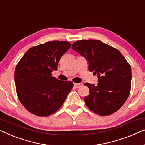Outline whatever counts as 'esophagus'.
<instances>
[{
	"instance_id": "esophagus-1",
	"label": "esophagus",
	"mask_w": 145,
	"mask_h": 145,
	"mask_svg": "<svg viewBox=\"0 0 145 145\" xmlns=\"http://www.w3.org/2000/svg\"><path fill=\"white\" fill-rule=\"evenodd\" d=\"M73 85H74L75 87H76V88H79V87H81L83 85L82 83H73Z\"/></svg>"
}]
</instances>
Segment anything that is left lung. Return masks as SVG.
<instances>
[{
	"label": "left lung",
	"instance_id": "left-lung-1",
	"mask_svg": "<svg viewBox=\"0 0 145 145\" xmlns=\"http://www.w3.org/2000/svg\"><path fill=\"white\" fill-rule=\"evenodd\" d=\"M72 48L86 59L89 71L98 77L97 85L84 84L90 90L89 95L84 97L85 105L101 116L116 112L129 97L130 65L119 50L101 40H77Z\"/></svg>",
	"mask_w": 145,
	"mask_h": 145
}]
</instances>
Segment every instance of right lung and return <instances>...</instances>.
I'll list each match as a JSON object with an SVG mask.
<instances>
[{"label": "right lung", "mask_w": 145, "mask_h": 145, "mask_svg": "<svg viewBox=\"0 0 145 145\" xmlns=\"http://www.w3.org/2000/svg\"><path fill=\"white\" fill-rule=\"evenodd\" d=\"M71 44L53 40L33 46L25 53L15 69L14 80L20 103L29 112L48 116L60 109L72 90V81L52 76Z\"/></svg>", "instance_id": "add662e5"}]
</instances>
